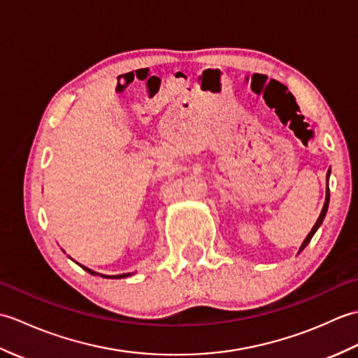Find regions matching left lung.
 <instances>
[{
    "label": "left lung",
    "mask_w": 358,
    "mask_h": 358,
    "mask_svg": "<svg viewBox=\"0 0 358 358\" xmlns=\"http://www.w3.org/2000/svg\"><path fill=\"white\" fill-rule=\"evenodd\" d=\"M329 175H331V171H328V175H326V177H328V180H329ZM328 206H329V187H326V200H324V204H323V209H322V212H320V217L317 218V222H315V224H314V227L313 229H310V232L308 234V237L305 238V241L301 243V246H300V249H299V254L301 252L303 249H305L308 245H309V241H310V238L314 237V234L317 232V229L318 227L322 226V223H323V220H324V217H326V212H328Z\"/></svg>",
    "instance_id": "1"
}]
</instances>
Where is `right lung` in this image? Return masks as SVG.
I'll list each match as a JSON object with an SVG mask.
<instances>
[{"label":"right lung","instance_id":"add662e5","mask_svg":"<svg viewBox=\"0 0 358 358\" xmlns=\"http://www.w3.org/2000/svg\"><path fill=\"white\" fill-rule=\"evenodd\" d=\"M77 263V262H75ZM77 264H80V263H77ZM83 269L85 271H87L89 273H92V275H98V277H103V278H126V277H131V275H134V272H126V273H118V275H104V273H100V272H95V271H92V269H89V268H86V266H83V264H80Z\"/></svg>","mask_w":358,"mask_h":358}]
</instances>
